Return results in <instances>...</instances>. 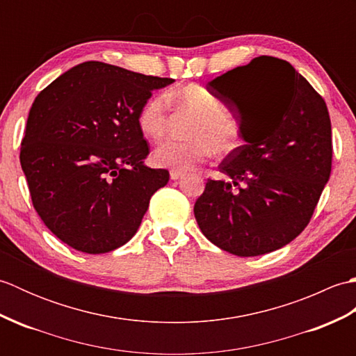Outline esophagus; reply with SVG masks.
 I'll return each mask as SVG.
<instances>
[{
  "instance_id": "esophagus-1",
  "label": "esophagus",
  "mask_w": 356,
  "mask_h": 356,
  "mask_svg": "<svg viewBox=\"0 0 356 356\" xmlns=\"http://www.w3.org/2000/svg\"><path fill=\"white\" fill-rule=\"evenodd\" d=\"M184 171H177V170H171L170 176H171V180H179L180 177H184Z\"/></svg>"
}]
</instances>
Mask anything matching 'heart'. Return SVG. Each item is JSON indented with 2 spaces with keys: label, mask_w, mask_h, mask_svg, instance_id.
Masks as SVG:
<instances>
[{
  "label": "heart",
  "mask_w": 356,
  "mask_h": 356,
  "mask_svg": "<svg viewBox=\"0 0 356 356\" xmlns=\"http://www.w3.org/2000/svg\"><path fill=\"white\" fill-rule=\"evenodd\" d=\"M179 110L194 115L186 140H166L153 153L157 166L177 171L191 170L213 154H229L240 147L241 125L226 113L225 105L200 84H188L170 93ZM170 122V102L163 93L153 95L142 104L138 113V127L149 140H161Z\"/></svg>",
  "instance_id": "b5f03b06"
}]
</instances>
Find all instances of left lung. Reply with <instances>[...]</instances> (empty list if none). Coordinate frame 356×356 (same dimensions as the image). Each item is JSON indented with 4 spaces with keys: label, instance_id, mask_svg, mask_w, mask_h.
I'll list each match as a JSON object with an SVG mask.
<instances>
[{
    "label": "left lung",
    "instance_id": "1",
    "mask_svg": "<svg viewBox=\"0 0 356 356\" xmlns=\"http://www.w3.org/2000/svg\"><path fill=\"white\" fill-rule=\"evenodd\" d=\"M238 108L245 145L208 179L194 216L211 243L238 257L275 251L312 218L332 171L327 105L293 67L259 56L211 82Z\"/></svg>",
    "mask_w": 356,
    "mask_h": 356
}]
</instances>
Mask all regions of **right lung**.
<instances>
[{
    "mask_svg": "<svg viewBox=\"0 0 356 356\" xmlns=\"http://www.w3.org/2000/svg\"><path fill=\"white\" fill-rule=\"evenodd\" d=\"M172 81L88 61L36 96L19 162L38 216L65 245L104 254L138 231L151 195L170 180L143 165L149 147L138 113Z\"/></svg>",
    "mask_w": 356,
    "mask_h": 356,
    "instance_id": "obj_1",
    "label": "right lung"
}]
</instances>
